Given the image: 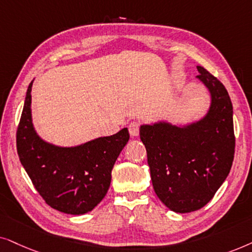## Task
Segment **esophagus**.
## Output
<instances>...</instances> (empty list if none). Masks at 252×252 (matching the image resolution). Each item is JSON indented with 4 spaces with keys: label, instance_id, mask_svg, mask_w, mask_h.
Masks as SVG:
<instances>
[{
    "label": "esophagus",
    "instance_id": "obj_1",
    "mask_svg": "<svg viewBox=\"0 0 252 252\" xmlns=\"http://www.w3.org/2000/svg\"><path fill=\"white\" fill-rule=\"evenodd\" d=\"M129 132L131 137H137L139 135V123L131 122L129 124Z\"/></svg>",
    "mask_w": 252,
    "mask_h": 252
}]
</instances>
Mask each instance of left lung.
<instances>
[{
  "instance_id": "left-lung-1",
  "label": "left lung",
  "mask_w": 252,
  "mask_h": 252,
  "mask_svg": "<svg viewBox=\"0 0 252 252\" xmlns=\"http://www.w3.org/2000/svg\"><path fill=\"white\" fill-rule=\"evenodd\" d=\"M211 93L209 112L186 126L167 122L140 126L151 179L157 196L169 210L188 213L205 206L233 165L235 135L233 105L226 87L198 65Z\"/></svg>"
}]
</instances>
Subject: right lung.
<instances>
[{
    "instance_id": "right-lung-1",
    "label": "right lung",
    "mask_w": 252,
    "mask_h": 252,
    "mask_svg": "<svg viewBox=\"0 0 252 252\" xmlns=\"http://www.w3.org/2000/svg\"><path fill=\"white\" fill-rule=\"evenodd\" d=\"M30 83L17 128V153L33 186L50 207L68 214L92 211L106 196L112 169L129 140L128 129L83 145L60 147L36 135L31 116Z\"/></svg>"
}]
</instances>
